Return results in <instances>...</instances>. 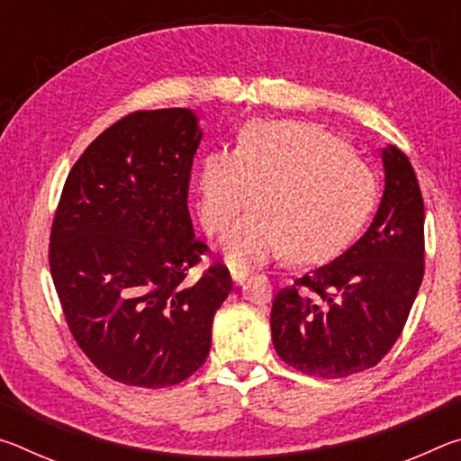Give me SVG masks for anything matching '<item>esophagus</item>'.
I'll return each mask as SVG.
<instances>
[{
  "instance_id": "34e87169",
  "label": "esophagus",
  "mask_w": 461,
  "mask_h": 461,
  "mask_svg": "<svg viewBox=\"0 0 461 461\" xmlns=\"http://www.w3.org/2000/svg\"><path fill=\"white\" fill-rule=\"evenodd\" d=\"M248 272H249V270H248L246 267H233V268L230 270L233 285H244V280L248 278Z\"/></svg>"
}]
</instances>
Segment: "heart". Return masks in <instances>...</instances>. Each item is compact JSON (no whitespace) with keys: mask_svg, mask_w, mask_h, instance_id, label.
<instances>
[{"mask_svg":"<svg viewBox=\"0 0 461 461\" xmlns=\"http://www.w3.org/2000/svg\"><path fill=\"white\" fill-rule=\"evenodd\" d=\"M197 213L209 233H221L230 264L280 258L325 262L338 256L372 213L378 183L374 170L330 131L303 122H252L233 152L203 158Z\"/></svg>","mask_w":461,"mask_h":461,"instance_id":"obj_1","label":"heart"}]
</instances>
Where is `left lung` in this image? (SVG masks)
Returning <instances> with one entry per match:
<instances>
[{"instance_id": "8db88e82", "label": "left lung", "mask_w": 461, "mask_h": 461, "mask_svg": "<svg viewBox=\"0 0 461 461\" xmlns=\"http://www.w3.org/2000/svg\"><path fill=\"white\" fill-rule=\"evenodd\" d=\"M384 194L352 248L280 288L272 343L303 374L346 378L368 370L399 339L425 272V207L411 162L382 148Z\"/></svg>"}]
</instances>
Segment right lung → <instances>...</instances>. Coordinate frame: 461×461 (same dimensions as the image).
<instances>
[{
  "instance_id": "right-lung-1",
  "label": "right lung",
  "mask_w": 461,
  "mask_h": 461,
  "mask_svg": "<svg viewBox=\"0 0 461 461\" xmlns=\"http://www.w3.org/2000/svg\"><path fill=\"white\" fill-rule=\"evenodd\" d=\"M203 131L191 109L134 112L75 162L50 231V275L85 356L122 384L162 388L197 372L231 276L213 264L189 207Z\"/></svg>"
}]
</instances>
